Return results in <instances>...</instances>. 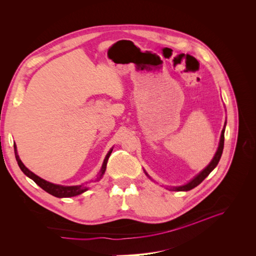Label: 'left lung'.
<instances>
[{
	"instance_id": "8db88e82",
	"label": "left lung",
	"mask_w": 256,
	"mask_h": 256,
	"mask_svg": "<svg viewBox=\"0 0 256 256\" xmlns=\"http://www.w3.org/2000/svg\"><path fill=\"white\" fill-rule=\"evenodd\" d=\"M224 131H226V125H224V128L222 129V132H221V136H220V142H219V146H218V150H216L214 156L210 164H209L202 172H200L193 180H191L188 184H186L184 186H178V187H172L171 190L173 191H189L193 188H196V186H198L200 182H202L205 178L210 174V172L212 171V170L218 166L219 161H220V158H221V154H222V152H223V147H224ZM145 174L148 176V174H147L145 172ZM150 177V176H148Z\"/></svg>"
}]
</instances>
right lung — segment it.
<instances>
[{
  "mask_svg": "<svg viewBox=\"0 0 256 256\" xmlns=\"http://www.w3.org/2000/svg\"><path fill=\"white\" fill-rule=\"evenodd\" d=\"M14 156H16V160L18 162V166L21 168V171L24 173L28 177H30V180H33L38 186L42 189H44L46 192L50 193L53 196H56V198H70V196H79L81 193L85 192L86 190H88V188L86 187L85 184H80V186H60V184H52L49 182L47 180H42L40 176H37L36 174H34L33 172H30V170L22 164V161L19 158V154L17 152V146L16 144H14ZM113 148H111L109 150V152L106 154V156L104 160V164L102 168H100V171L98 173V177H97V180H99L100 178L102 177V175L106 172V164H108V159H109L110 154L112 152Z\"/></svg>",
  "mask_w": 256,
  "mask_h": 256,
  "instance_id": "obj_1",
  "label": "right lung"
}]
</instances>
